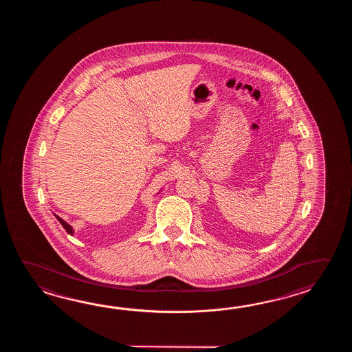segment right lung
I'll list each match as a JSON object with an SVG mask.
<instances>
[{"label":"right lung","mask_w":352,"mask_h":352,"mask_svg":"<svg viewBox=\"0 0 352 352\" xmlns=\"http://www.w3.org/2000/svg\"><path fill=\"white\" fill-rule=\"evenodd\" d=\"M56 217V215H55ZM56 219L59 220L60 224L63 225V228L67 230V234H70V235H73L74 234V230H73V228L70 226V225L67 224V221H64L61 217H56Z\"/></svg>","instance_id":"right-lung-1"}]
</instances>
